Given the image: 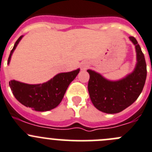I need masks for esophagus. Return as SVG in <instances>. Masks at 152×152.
<instances>
[{
	"mask_svg": "<svg viewBox=\"0 0 152 152\" xmlns=\"http://www.w3.org/2000/svg\"><path fill=\"white\" fill-rule=\"evenodd\" d=\"M88 66V64H86V63H83V65L81 66V69H83V70H84V69H86V68Z\"/></svg>",
	"mask_w": 152,
	"mask_h": 152,
	"instance_id": "obj_1",
	"label": "esophagus"
}]
</instances>
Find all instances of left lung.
<instances>
[{
  "label": "left lung",
  "instance_id": "1",
  "mask_svg": "<svg viewBox=\"0 0 152 152\" xmlns=\"http://www.w3.org/2000/svg\"><path fill=\"white\" fill-rule=\"evenodd\" d=\"M129 39L137 52V64L131 74L121 80H110L95 71L87 70L89 97L102 112L113 114L124 110L137 100L144 87L147 75L145 57L137 39L133 37Z\"/></svg>",
  "mask_w": 152,
  "mask_h": 152
}]
</instances>
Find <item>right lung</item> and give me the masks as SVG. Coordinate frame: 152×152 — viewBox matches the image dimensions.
Returning a JSON list of instances; mask_svg holds the SVG:
<instances>
[{
  "instance_id": "right-lung-1",
  "label": "right lung",
  "mask_w": 152,
  "mask_h": 152,
  "mask_svg": "<svg viewBox=\"0 0 152 152\" xmlns=\"http://www.w3.org/2000/svg\"><path fill=\"white\" fill-rule=\"evenodd\" d=\"M22 37L23 36H21L15 42L10 52L7 64H10L12 54ZM79 72L80 69L59 73L48 81L39 84H27L12 80L10 81V86L15 99L23 105L36 111H48L60 104L68 86Z\"/></svg>"
}]
</instances>
